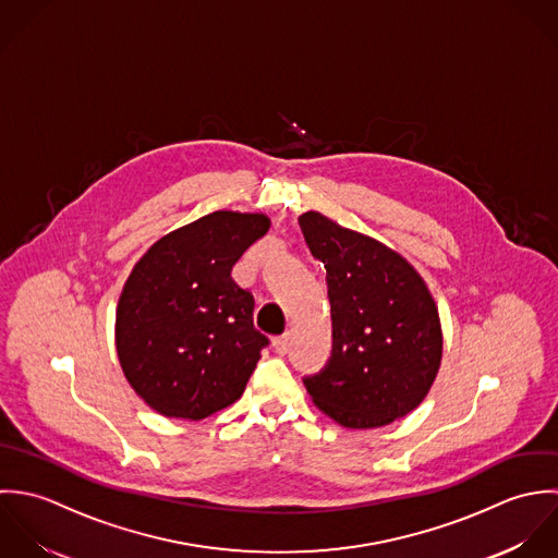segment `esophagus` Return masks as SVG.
I'll return each mask as SVG.
<instances>
[{
	"label": "esophagus",
	"mask_w": 558,
	"mask_h": 558,
	"mask_svg": "<svg viewBox=\"0 0 558 558\" xmlns=\"http://www.w3.org/2000/svg\"><path fill=\"white\" fill-rule=\"evenodd\" d=\"M289 347H291V335H289V332L284 336L274 338V349H276L278 355H284V353L289 351Z\"/></svg>",
	"instance_id": "1"
}]
</instances>
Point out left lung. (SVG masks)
Returning <instances> with one entry per match:
<instances>
[{"label":"left lung","instance_id":"left-lung-1","mask_svg":"<svg viewBox=\"0 0 558 558\" xmlns=\"http://www.w3.org/2000/svg\"><path fill=\"white\" fill-rule=\"evenodd\" d=\"M300 228L328 271L332 357L304 379L313 403L347 429H375L416 410L442 362L438 306L392 247L317 214Z\"/></svg>","mask_w":558,"mask_h":558}]
</instances>
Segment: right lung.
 <instances>
[{
	"label": "right lung",
	"instance_id": "1",
	"mask_svg": "<svg viewBox=\"0 0 558 558\" xmlns=\"http://www.w3.org/2000/svg\"><path fill=\"white\" fill-rule=\"evenodd\" d=\"M267 230L263 214L216 211L163 234L131 269L116 351L157 414L201 421L243 395L269 340L254 330V298L230 271Z\"/></svg>",
	"mask_w": 558,
	"mask_h": 558
}]
</instances>
